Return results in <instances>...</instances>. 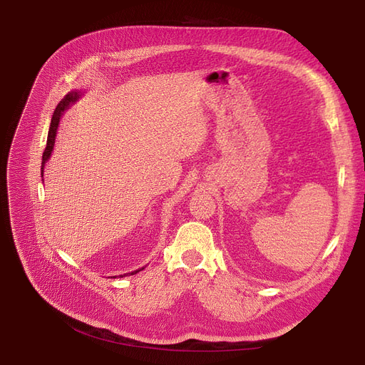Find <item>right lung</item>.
I'll return each instance as SVG.
<instances>
[{
  "label": "right lung",
  "instance_id": "add662e5",
  "mask_svg": "<svg viewBox=\"0 0 365 365\" xmlns=\"http://www.w3.org/2000/svg\"><path fill=\"white\" fill-rule=\"evenodd\" d=\"M78 98H80V91H71V93L66 94V98H65L63 101H61V103L56 106V110H54V113H53L51 123H50V130H48V136H47V146H46V150H44V153H43L41 176H43V173H44V165H46V163L48 161V158H50V155H51V150H53V146H54V139H56V131H57V127H59L61 117L63 115V112L69 108V105L73 103ZM139 271H143V267H142V269H138V271L131 272L130 275L138 274ZM120 277H125V275H120Z\"/></svg>",
  "mask_w": 365,
  "mask_h": 365
}]
</instances>
